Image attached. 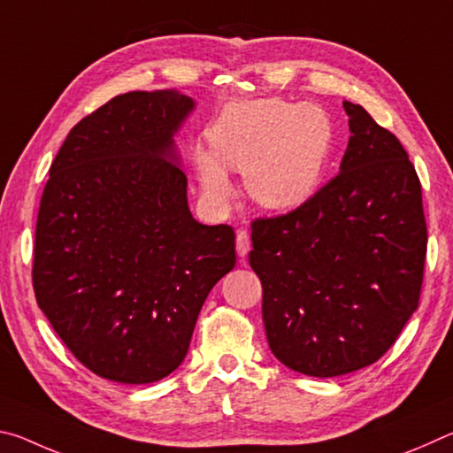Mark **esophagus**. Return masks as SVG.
<instances>
[{
	"label": "esophagus",
	"mask_w": 453,
	"mask_h": 453,
	"mask_svg": "<svg viewBox=\"0 0 453 453\" xmlns=\"http://www.w3.org/2000/svg\"><path fill=\"white\" fill-rule=\"evenodd\" d=\"M235 250H237V256L245 257L250 254L251 250V242H250V235L245 229H237L235 232Z\"/></svg>",
	"instance_id": "esophagus-1"
}]
</instances>
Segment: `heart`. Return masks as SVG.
<instances>
[{"label": "heart", "instance_id": "heart-1", "mask_svg": "<svg viewBox=\"0 0 453 453\" xmlns=\"http://www.w3.org/2000/svg\"><path fill=\"white\" fill-rule=\"evenodd\" d=\"M210 137L211 151L196 153L199 183L210 202L224 203L232 196L227 167L245 173V188L259 205L291 210L318 188L332 127L313 105L259 99L229 107Z\"/></svg>", "mask_w": 453, "mask_h": 453}]
</instances>
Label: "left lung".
I'll list each match as a JSON object with an SVG mask.
<instances>
[{
  "instance_id": "left-lung-1",
  "label": "left lung",
  "mask_w": 453,
  "mask_h": 453,
  "mask_svg": "<svg viewBox=\"0 0 453 453\" xmlns=\"http://www.w3.org/2000/svg\"><path fill=\"white\" fill-rule=\"evenodd\" d=\"M343 110L351 135L340 173L297 210L251 224L267 343L283 365L313 378L378 362L418 310L424 281L416 167L362 105Z\"/></svg>"
}]
</instances>
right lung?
<instances>
[{
	"instance_id": "1",
	"label": "right lung",
	"mask_w": 453,
	"mask_h": 453,
	"mask_svg": "<svg viewBox=\"0 0 453 453\" xmlns=\"http://www.w3.org/2000/svg\"><path fill=\"white\" fill-rule=\"evenodd\" d=\"M194 107L175 89L113 97L50 167L35 300L99 378L151 383L178 370L205 297L235 265L234 229L199 224L188 205L173 135Z\"/></svg>"
}]
</instances>
